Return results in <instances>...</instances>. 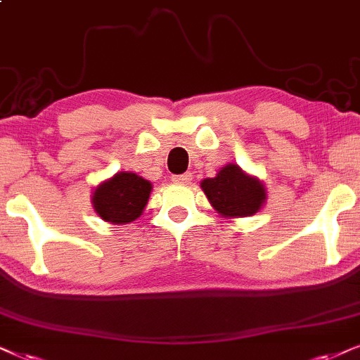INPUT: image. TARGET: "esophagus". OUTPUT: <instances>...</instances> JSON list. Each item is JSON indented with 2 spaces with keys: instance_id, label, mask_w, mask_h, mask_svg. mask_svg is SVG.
Instances as JSON below:
<instances>
[{
  "instance_id": "obj_1",
  "label": "esophagus",
  "mask_w": 360,
  "mask_h": 360,
  "mask_svg": "<svg viewBox=\"0 0 360 360\" xmlns=\"http://www.w3.org/2000/svg\"><path fill=\"white\" fill-rule=\"evenodd\" d=\"M191 179H193L191 172H184V174L172 176V181H174L176 184H188V183H191Z\"/></svg>"
}]
</instances>
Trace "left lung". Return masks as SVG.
<instances>
[{
	"label": "left lung",
	"instance_id": "obj_1",
	"mask_svg": "<svg viewBox=\"0 0 360 360\" xmlns=\"http://www.w3.org/2000/svg\"><path fill=\"white\" fill-rule=\"evenodd\" d=\"M201 188L214 209L226 217L252 216L266 199L264 186L236 165H227L216 177L204 179Z\"/></svg>",
	"mask_w": 360,
	"mask_h": 360
}]
</instances>
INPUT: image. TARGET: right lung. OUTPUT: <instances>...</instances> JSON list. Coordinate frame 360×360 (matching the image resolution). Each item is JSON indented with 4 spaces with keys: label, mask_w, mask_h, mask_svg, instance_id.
I'll return each instance as SVG.
<instances>
[{
    "label": "right lung",
    "mask_w": 360,
    "mask_h": 360,
    "mask_svg": "<svg viewBox=\"0 0 360 360\" xmlns=\"http://www.w3.org/2000/svg\"><path fill=\"white\" fill-rule=\"evenodd\" d=\"M151 188L149 181L134 172H117L94 191V209L104 221L112 224L131 222L138 219L146 207Z\"/></svg>",
    "instance_id": "1"
}]
</instances>
